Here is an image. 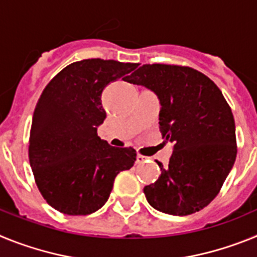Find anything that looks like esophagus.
Returning a JSON list of instances; mask_svg holds the SVG:
<instances>
[{"mask_svg": "<svg viewBox=\"0 0 257 257\" xmlns=\"http://www.w3.org/2000/svg\"><path fill=\"white\" fill-rule=\"evenodd\" d=\"M144 161H145L144 156H142V154H138V156H136V162H138V163H143Z\"/></svg>", "mask_w": 257, "mask_h": 257, "instance_id": "34e87169", "label": "esophagus"}]
</instances>
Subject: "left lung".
<instances>
[{
  "instance_id": "left-lung-1",
  "label": "left lung",
  "mask_w": 257,
  "mask_h": 257,
  "mask_svg": "<svg viewBox=\"0 0 257 257\" xmlns=\"http://www.w3.org/2000/svg\"><path fill=\"white\" fill-rule=\"evenodd\" d=\"M127 82L151 88L160 99L162 139L174 143L167 167L144 188L149 205L187 216L219 194L237 157L234 117L213 81L190 67L144 64Z\"/></svg>"
}]
</instances>
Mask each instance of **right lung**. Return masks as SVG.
<instances>
[{
	"label": "right lung",
	"instance_id": "add662e5",
	"mask_svg": "<svg viewBox=\"0 0 257 257\" xmlns=\"http://www.w3.org/2000/svg\"><path fill=\"white\" fill-rule=\"evenodd\" d=\"M139 64L104 59L74 61L50 81L36 104L29 163L38 190L65 215H88L108 201L118 174L136 161L134 148L97 136L105 119L101 94Z\"/></svg>",
	"mask_w": 257,
	"mask_h": 257
}]
</instances>
